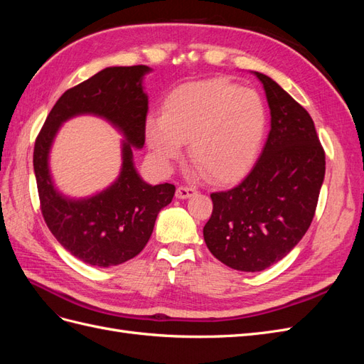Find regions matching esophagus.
Listing matches in <instances>:
<instances>
[{
	"label": "esophagus",
	"mask_w": 364,
	"mask_h": 364,
	"mask_svg": "<svg viewBox=\"0 0 364 364\" xmlns=\"http://www.w3.org/2000/svg\"><path fill=\"white\" fill-rule=\"evenodd\" d=\"M196 193L197 191L193 186H179V188L176 190V197H178V199H188V197L194 196Z\"/></svg>",
	"instance_id": "34e87169"
}]
</instances>
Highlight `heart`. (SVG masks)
<instances>
[{"mask_svg": "<svg viewBox=\"0 0 364 364\" xmlns=\"http://www.w3.org/2000/svg\"><path fill=\"white\" fill-rule=\"evenodd\" d=\"M266 107L247 87L223 79L185 83L146 123L147 144L162 164L179 159L190 142L191 161L213 182H230L255 159L266 132Z\"/></svg>", "mask_w": 364, "mask_h": 364, "instance_id": "1", "label": "heart"}]
</instances>
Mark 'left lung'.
I'll return each instance as SVG.
<instances>
[{"label":"left lung","instance_id":"left-lung-1","mask_svg":"<svg viewBox=\"0 0 364 364\" xmlns=\"http://www.w3.org/2000/svg\"><path fill=\"white\" fill-rule=\"evenodd\" d=\"M262 83L270 132L261 155L232 190L213 193L203 228L213 255L240 272H261L281 261L310 228L325 179V153L313 119L269 75Z\"/></svg>","mask_w":364,"mask_h":364}]
</instances>
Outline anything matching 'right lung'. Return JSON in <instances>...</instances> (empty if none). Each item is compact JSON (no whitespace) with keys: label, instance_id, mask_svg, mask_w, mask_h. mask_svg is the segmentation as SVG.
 <instances>
[{"label":"right lung","instance_id":"add662e5","mask_svg":"<svg viewBox=\"0 0 364 364\" xmlns=\"http://www.w3.org/2000/svg\"><path fill=\"white\" fill-rule=\"evenodd\" d=\"M149 73L146 65L109 67L71 87L53 106L35 142L33 168L46 223L71 255L95 267L118 266L136 257L176 191L171 183H147L134 162V150L146 141L149 95L142 82ZM80 114L103 117L124 139L117 179L107 189L77 200L53 183L49 153L61 124Z\"/></svg>","mask_w":364,"mask_h":364}]
</instances>
